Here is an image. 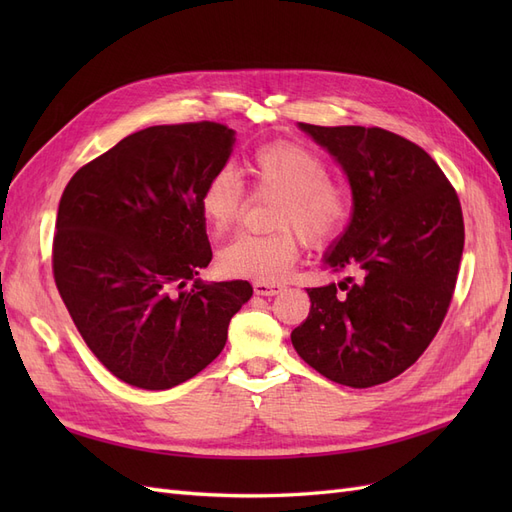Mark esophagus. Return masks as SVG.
<instances>
[{
  "label": "esophagus",
  "mask_w": 512,
  "mask_h": 512,
  "mask_svg": "<svg viewBox=\"0 0 512 512\" xmlns=\"http://www.w3.org/2000/svg\"><path fill=\"white\" fill-rule=\"evenodd\" d=\"M282 290H284V286L277 282H256L254 284V292L262 294V297H273V294H280Z\"/></svg>",
  "instance_id": "1"
}]
</instances>
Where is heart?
I'll use <instances>...</instances> for the list:
<instances>
[{"mask_svg":"<svg viewBox=\"0 0 512 512\" xmlns=\"http://www.w3.org/2000/svg\"><path fill=\"white\" fill-rule=\"evenodd\" d=\"M241 173L256 194L277 196L269 235H239L218 252V267L230 277L275 282L301 252V235L324 245L344 235L354 215V194L344 181L329 177L320 153L301 143L273 141L245 156ZM245 194L230 170H218L198 196L203 220L222 235L241 218Z\"/></svg>","mask_w":512,"mask_h":512,"instance_id":"heart-1","label":"heart"}]
</instances>
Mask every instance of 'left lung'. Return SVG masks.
<instances>
[{
  "mask_svg": "<svg viewBox=\"0 0 512 512\" xmlns=\"http://www.w3.org/2000/svg\"><path fill=\"white\" fill-rule=\"evenodd\" d=\"M344 168L354 194L324 267L339 284L307 288L312 309L290 339L318 374L352 389L416 363L451 305L463 252L459 196L429 153L382 128L299 123Z\"/></svg>",
  "mask_w": 512,
  "mask_h": 512,
  "instance_id": "obj_1",
  "label": "left lung"
}]
</instances>
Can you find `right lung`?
Masks as SVG:
<instances>
[{
  "label": "right lung",
  "mask_w": 512,
  "mask_h": 512,
  "mask_svg": "<svg viewBox=\"0 0 512 512\" xmlns=\"http://www.w3.org/2000/svg\"><path fill=\"white\" fill-rule=\"evenodd\" d=\"M215 121L151 126L74 173L59 200L53 275L89 350L115 378L164 391L222 352L250 282H203L198 196L230 158Z\"/></svg>",
  "instance_id": "1"
}]
</instances>
